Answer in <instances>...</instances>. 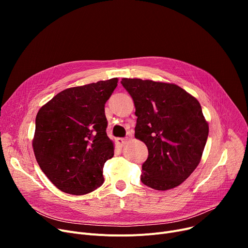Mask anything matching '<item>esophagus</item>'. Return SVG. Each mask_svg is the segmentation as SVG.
Instances as JSON below:
<instances>
[{
  "label": "esophagus",
  "instance_id": "esophagus-1",
  "mask_svg": "<svg viewBox=\"0 0 248 248\" xmlns=\"http://www.w3.org/2000/svg\"><path fill=\"white\" fill-rule=\"evenodd\" d=\"M125 142H126V139H123V138L116 139V144L119 145L120 147H123L125 144Z\"/></svg>",
  "mask_w": 248,
  "mask_h": 248
}]
</instances>
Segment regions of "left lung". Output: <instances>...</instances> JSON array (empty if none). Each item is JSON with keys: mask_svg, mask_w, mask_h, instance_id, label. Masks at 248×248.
<instances>
[{"mask_svg": "<svg viewBox=\"0 0 248 248\" xmlns=\"http://www.w3.org/2000/svg\"><path fill=\"white\" fill-rule=\"evenodd\" d=\"M121 82L136 107L135 137L149 151L140 181L160 191L181 185L199 165L209 133L199 101L173 83L140 78Z\"/></svg>", "mask_w": 248, "mask_h": 248, "instance_id": "1", "label": "left lung"}]
</instances>
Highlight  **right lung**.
Here are the masks:
<instances>
[{
    "instance_id": "obj_1",
    "label": "right lung",
    "mask_w": 248,
    "mask_h": 248,
    "mask_svg": "<svg viewBox=\"0 0 248 248\" xmlns=\"http://www.w3.org/2000/svg\"><path fill=\"white\" fill-rule=\"evenodd\" d=\"M117 78L67 88L39 109L33 150L43 173L59 190L90 193L103 184L102 169L113 157L104 104Z\"/></svg>"
}]
</instances>
